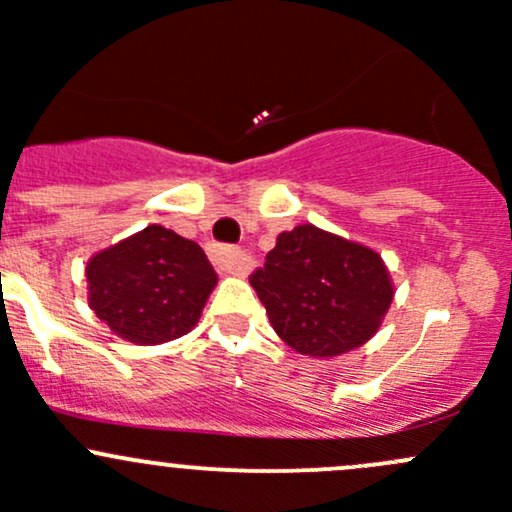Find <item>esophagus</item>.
I'll list each match as a JSON object with an SVG mask.
<instances>
[{
	"label": "esophagus",
	"instance_id": "1",
	"mask_svg": "<svg viewBox=\"0 0 512 512\" xmlns=\"http://www.w3.org/2000/svg\"><path fill=\"white\" fill-rule=\"evenodd\" d=\"M210 257H213L215 267L220 272H227V275H245L247 257L240 247H213Z\"/></svg>",
	"mask_w": 512,
	"mask_h": 512
}]
</instances>
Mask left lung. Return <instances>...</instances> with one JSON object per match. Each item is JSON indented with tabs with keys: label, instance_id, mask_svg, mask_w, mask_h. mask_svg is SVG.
I'll list each match as a JSON object with an SVG mask.
<instances>
[{
	"label": "left lung",
	"instance_id": "left-lung-1",
	"mask_svg": "<svg viewBox=\"0 0 512 512\" xmlns=\"http://www.w3.org/2000/svg\"><path fill=\"white\" fill-rule=\"evenodd\" d=\"M250 285L282 342L319 359L369 342L394 299L381 255L314 225L280 232Z\"/></svg>",
	"mask_w": 512,
	"mask_h": 512
}]
</instances>
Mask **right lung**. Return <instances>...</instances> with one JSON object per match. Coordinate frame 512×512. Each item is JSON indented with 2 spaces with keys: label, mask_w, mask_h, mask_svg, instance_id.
<instances>
[{
  "label": "right lung",
  "mask_w": 512,
  "mask_h": 512,
  "mask_svg": "<svg viewBox=\"0 0 512 512\" xmlns=\"http://www.w3.org/2000/svg\"><path fill=\"white\" fill-rule=\"evenodd\" d=\"M89 307L121 339L163 344L198 324L218 285L203 247L163 225L96 252L86 265Z\"/></svg>",
  "instance_id": "right-lung-1"
}]
</instances>
